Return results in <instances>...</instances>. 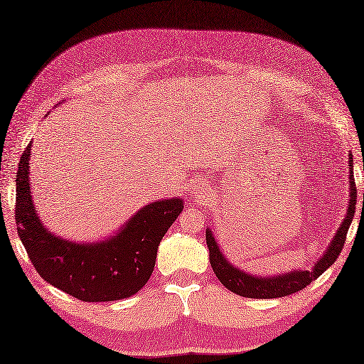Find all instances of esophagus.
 <instances>
[{
    "instance_id": "obj_1",
    "label": "esophagus",
    "mask_w": 364,
    "mask_h": 364,
    "mask_svg": "<svg viewBox=\"0 0 364 364\" xmlns=\"http://www.w3.org/2000/svg\"><path fill=\"white\" fill-rule=\"evenodd\" d=\"M202 189H203V188H200V186L194 188V194H200V192H202Z\"/></svg>"
}]
</instances>
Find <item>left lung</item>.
Segmentation results:
<instances>
[{
	"instance_id": "obj_1",
	"label": "left lung",
	"mask_w": 364,
	"mask_h": 364,
	"mask_svg": "<svg viewBox=\"0 0 364 364\" xmlns=\"http://www.w3.org/2000/svg\"><path fill=\"white\" fill-rule=\"evenodd\" d=\"M349 206H347V214L344 220L339 225L335 237L331 239L328 244L326 253L316 261L311 270H291V272L272 275V277H257L252 274H247L244 270L233 266L231 262L223 257L220 252L215 237L210 228H206V245L210 249V262L214 270L215 277L219 278V282L225 286L231 292L237 294V296L249 297V299H277L284 297L289 294L299 292L304 288H306L316 278L321 277L326 270L333 264L339 253L343 250V245L346 242L347 231H349L350 222L355 214V205H357V188H355L353 180V159L352 154H349ZM364 200V198H363Z\"/></svg>"
}]
</instances>
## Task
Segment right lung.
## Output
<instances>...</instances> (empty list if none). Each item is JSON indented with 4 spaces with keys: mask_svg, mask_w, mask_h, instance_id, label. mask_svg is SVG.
<instances>
[{
    "mask_svg": "<svg viewBox=\"0 0 364 364\" xmlns=\"http://www.w3.org/2000/svg\"><path fill=\"white\" fill-rule=\"evenodd\" d=\"M31 142L17 170L15 222L28 257L46 283L82 301L134 296L150 280L161 239L183 211L181 198L156 200L141 208L114 236L73 242L43 227L31 196Z\"/></svg>",
    "mask_w": 364,
    "mask_h": 364,
    "instance_id": "right-lung-1",
    "label": "right lung"
}]
</instances>
